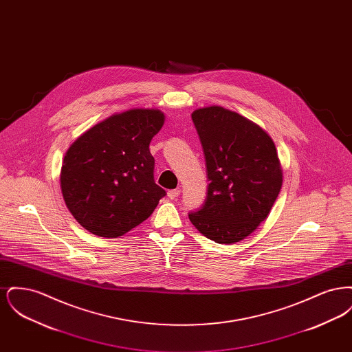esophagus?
I'll use <instances>...</instances> for the list:
<instances>
[{
    "label": "esophagus",
    "mask_w": 352,
    "mask_h": 352,
    "mask_svg": "<svg viewBox=\"0 0 352 352\" xmlns=\"http://www.w3.org/2000/svg\"><path fill=\"white\" fill-rule=\"evenodd\" d=\"M179 194H181V191H179L178 188L168 190V197L170 199H175V198H178V197H179Z\"/></svg>",
    "instance_id": "1"
}]
</instances>
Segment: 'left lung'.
Listing matches in <instances>:
<instances>
[{
  "label": "left lung",
  "instance_id": "left-lung-1",
  "mask_svg": "<svg viewBox=\"0 0 352 352\" xmlns=\"http://www.w3.org/2000/svg\"><path fill=\"white\" fill-rule=\"evenodd\" d=\"M191 118L210 184L204 204L188 219L210 240L234 244L267 219L281 190L274 142L257 124L223 107L199 108Z\"/></svg>",
  "mask_w": 352,
  "mask_h": 352
}]
</instances>
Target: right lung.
Here are the masks:
<instances>
[{
	"mask_svg": "<svg viewBox=\"0 0 352 352\" xmlns=\"http://www.w3.org/2000/svg\"><path fill=\"white\" fill-rule=\"evenodd\" d=\"M165 122L158 109L105 118L68 149L60 188L69 212L91 234L118 237L151 217L166 191L154 182L151 138Z\"/></svg>",
	"mask_w": 352,
	"mask_h": 352,
	"instance_id": "right-lung-1",
	"label": "right lung"
}]
</instances>
